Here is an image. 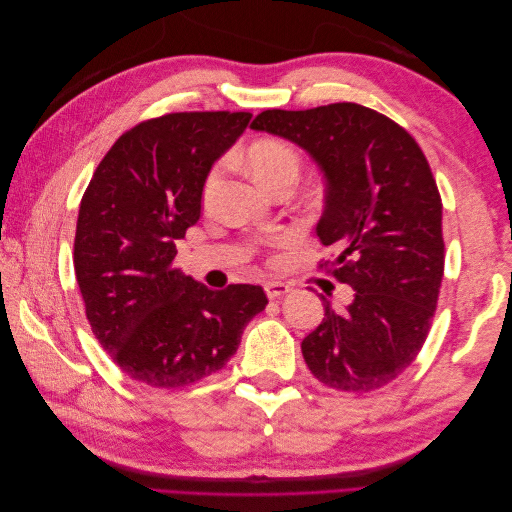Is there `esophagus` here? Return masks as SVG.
<instances>
[{
  "mask_svg": "<svg viewBox=\"0 0 512 512\" xmlns=\"http://www.w3.org/2000/svg\"><path fill=\"white\" fill-rule=\"evenodd\" d=\"M265 292H267L269 299H280V297H284L286 292H290V286L284 284V282H267Z\"/></svg>",
  "mask_w": 512,
  "mask_h": 512,
  "instance_id": "34e87169",
  "label": "esophagus"
}]
</instances>
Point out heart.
<instances>
[{
	"mask_svg": "<svg viewBox=\"0 0 512 512\" xmlns=\"http://www.w3.org/2000/svg\"><path fill=\"white\" fill-rule=\"evenodd\" d=\"M247 164H250V170L254 173L256 181L262 185V188H271L273 183L282 181L286 177H299V158L294 149L284 143V141H275V138H262V141H256L247 149ZM224 175V166L215 164L205 181L203 196L209 200Z\"/></svg>",
	"mask_w": 512,
	"mask_h": 512,
	"instance_id": "obj_1",
	"label": "heart"
}]
</instances>
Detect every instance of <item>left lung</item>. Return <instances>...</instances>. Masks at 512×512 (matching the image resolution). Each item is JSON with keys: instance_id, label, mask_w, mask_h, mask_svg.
<instances>
[{"instance_id": "left-lung-1", "label": "left lung", "mask_w": 512, "mask_h": 512, "mask_svg": "<svg viewBox=\"0 0 512 512\" xmlns=\"http://www.w3.org/2000/svg\"><path fill=\"white\" fill-rule=\"evenodd\" d=\"M252 130L301 147L324 177L322 245L352 303L303 344L309 371L337 391L367 393L412 365L431 329L444 275L442 200L414 138L367 106L337 102L260 113Z\"/></svg>"}]
</instances>
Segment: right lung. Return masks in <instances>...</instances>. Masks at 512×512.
Here are the masks:
<instances>
[{
	"label": "right lung",
	"instance_id": "right-lung-1",
	"mask_svg": "<svg viewBox=\"0 0 512 512\" xmlns=\"http://www.w3.org/2000/svg\"><path fill=\"white\" fill-rule=\"evenodd\" d=\"M250 113H170L117 138L81 200L74 271L91 331L123 374L179 389L220 371L260 286L209 290L175 267L177 241L200 220L209 170L237 143Z\"/></svg>",
	"mask_w": 512,
	"mask_h": 512
}]
</instances>
